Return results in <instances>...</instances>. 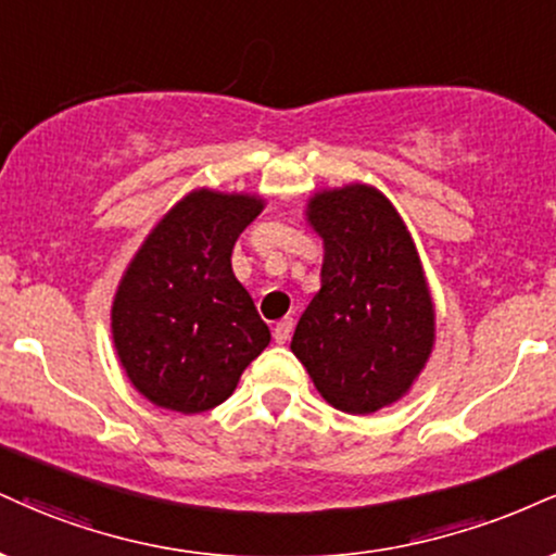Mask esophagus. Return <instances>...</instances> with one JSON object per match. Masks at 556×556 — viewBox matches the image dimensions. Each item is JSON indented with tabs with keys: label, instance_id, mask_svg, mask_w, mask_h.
<instances>
[{
	"label": "esophagus",
	"instance_id": "34e87169",
	"mask_svg": "<svg viewBox=\"0 0 556 556\" xmlns=\"http://www.w3.org/2000/svg\"><path fill=\"white\" fill-rule=\"evenodd\" d=\"M292 318H285V320H279L277 326H274V342L277 344H285L287 339H290V333H292Z\"/></svg>",
	"mask_w": 556,
	"mask_h": 556
}]
</instances>
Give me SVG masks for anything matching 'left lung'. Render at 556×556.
<instances>
[{
	"label": "left lung",
	"mask_w": 556,
	"mask_h": 556,
	"mask_svg": "<svg viewBox=\"0 0 556 556\" xmlns=\"http://www.w3.org/2000/svg\"><path fill=\"white\" fill-rule=\"evenodd\" d=\"M305 223L324 240V264L290 350L333 409L396 404L434 350V300L409 227L359 180L307 197Z\"/></svg>",
	"instance_id": "8db88e82"
}]
</instances>
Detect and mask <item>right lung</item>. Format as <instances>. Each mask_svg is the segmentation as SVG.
Instances as JSON below:
<instances>
[{"mask_svg": "<svg viewBox=\"0 0 556 556\" xmlns=\"http://www.w3.org/2000/svg\"><path fill=\"white\" fill-rule=\"evenodd\" d=\"M249 191L191 189L152 225L118 279L111 337L150 404L202 414L232 396L271 333L232 274V245L264 212Z\"/></svg>", "mask_w": 556, "mask_h": 556, "instance_id": "1", "label": "right lung"}]
</instances>
